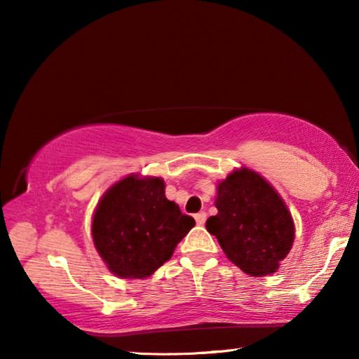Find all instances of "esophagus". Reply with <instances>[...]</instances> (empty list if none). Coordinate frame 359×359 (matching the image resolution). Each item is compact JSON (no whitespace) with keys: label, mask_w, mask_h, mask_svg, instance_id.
I'll return each instance as SVG.
<instances>
[{"label":"esophagus","mask_w":359,"mask_h":359,"mask_svg":"<svg viewBox=\"0 0 359 359\" xmlns=\"http://www.w3.org/2000/svg\"><path fill=\"white\" fill-rule=\"evenodd\" d=\"M205 218H208V214H205V212H199V214L194 215V220H196L199 226H203V224L205 223Z\"/></svg>","instance_id":"34e87169"}]
</instances>
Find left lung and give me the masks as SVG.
<instances>
[{
    "label": "left lung",
    "instance_id": "1",
    "mask_svg": "<svg viewBox=\"0 0 359 359\" xmlns=\"http://www.w3.org/2000/svg\"><path fill=\"white\" fill-rule=\"evenodd\" d=\"M205 228L226 258L252 277L277 272L294 242V222L283 198L263 175L242 166L217 184Z\"/></svg>",
    "mask_w": 359,
    "mask_h": 359
}]
</instances>
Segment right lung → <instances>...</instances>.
Wrapping results in <instances>:
<instances>
[{
  "instance_id": "right-lung-1",
  "label": "right lung",
  "mask_w": 359,
  "mask_h": 359,
  "mask_svg": "<svg viewBox=\"0 0 359 359\" xmlns=\"http://www.w3.org/2000/svg\"><path fill=\"white\" fill-rule=\"evenodd\" d=\"M165 180L130 174L102 194L92 218L96 252L120 278H147L194 226L165 194Z\"/></svg>"
}]
</instances>
